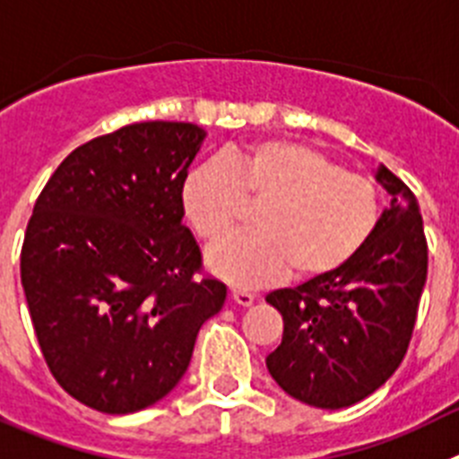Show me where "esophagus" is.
Listing matches in <instances>:
<instances>
[{"instance_id": "esophagus-1", "label": "esophagus", "mask_w": 459, "mask_h": 459, "mask_svg": "<svg viewBox=\"0 0 459 459\" xmlns=\"http://www.w3.org/2000/svg\"><path fill=\"white\" fill-rule=\"evenodd\" d=\"M230 298H233L238 305L249 307L254 300H256V293H252V290H247V289H230Z\"/></svg>"}]
</instances>
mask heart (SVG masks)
Instances as JSON below:
<instances>
[{
  "mask_svg": "<svg viewBox=\"0 0 459 459\" xmlns=\"http://www.w3.org/2000/svg\"><path fill=\"white\" fill-rule=\"evenodd\" d=\"M186 224L205 245L229 238L256 207L254 233L214 247L207 263L240 286L325 277L369 245L381 221V191L312 147L258 141L186 175L180 194Z\"/></svg>",
  "mask_w": 459,
  "mask_h": 459,
  "instance_id": "1",
  "label": "heart"
}]
</instances>
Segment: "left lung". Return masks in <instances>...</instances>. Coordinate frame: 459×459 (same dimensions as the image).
Wrapping results in <instances>:
<instances>
[{
    "label": "left lung",
    "instance_id": "1",
    "mask_svg": "<svg viewBox=\"0 0 459 459\" xmlns=\"http://www.w3.org/2000/svg\"><path fill=\"white\" fill-rule=\"evenodd\" d=\"M377 180L393 201L369 245L337 273L265 298L284 318L265 365L281 390L318 409H344L381 388L416 325L428 279L422 217L411 189L384 163Z\"/></svg>",
    "mask_w": 459,
    "mask_h": 459
}]
</instances>
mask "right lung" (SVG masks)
<instances>
[{"label": "right lung", "instance_id": "obj_1", "mask_svg": "<svg viewBox=\"0 0 459 459\" xmlns=\"http://www.w3.org/2000/svg\"><path fill=\"white\" fill-rule=\"evenodd\" d=\"M205 131L135 122L75 147L34 203L20 279L46 365L71 397L134 413L178 385L224 307L182 224V185Z\"/></svg>", "mask_w": 459, "mask_h": 459}]
</instances>
